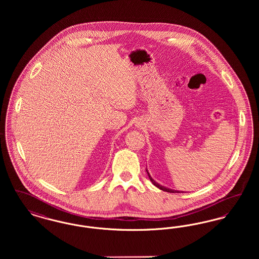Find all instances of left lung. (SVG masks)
Listing matches in <instances>:
<instances>
[{
    "mask_svg": "<svg viewBox=\"0 0 259 259\" xmlns=\"http://www.w3.org/2000/svg\"><path fill=\"white\" fill-rule=\"evenodd\" d=\"M147 172H148V178H149V180L151 181V183L153 184V185H155L156 187H158L159 189L161 190H163V191H166V192H170V193H175V192H180V191H175V190H172V189H169V188H167V187H164V186H162V185H159V184H157L156 182H154L153 180H152V178L149 176V174H148V170H146ZM183 192V191H182Z\"/></svg>",
    "mask_w": 259,
    "mask_h": 259,
    "instance_id": "obj_1",
    "label": "left lung"
}]
</instances>
